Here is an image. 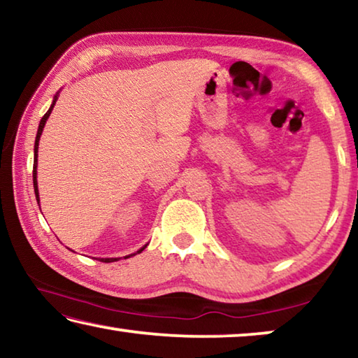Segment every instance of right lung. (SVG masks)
<instances>
[{"label": "right lung", "instance_id": "right-lung-1", "mask_svg": "<svg viewBox=\"0 0 358 358\" xmlns=\"http://www.w3.org/2000/svg\"><path fill=\"white\" fill-rule=\"evenodd\" d=\"M55 102H57V96H55V99H53V104L50 106V108H48V112L44 115V117H42V120H41V123H39V129H38V134H36V142H34V164H33V185H34V194H36V199H38V203H39V192H38V180H36V167H38V147H39V138H41V134H42V129H44V124H45V121H47V118L50 117V113H52V110H53V106H55ZM145 250V246L142 248L141 251H137V252H142ZM115 260H118V259H101V262H115Z\"/></svg>", "mask_w": 358, "mask_h": 358}]
</instances>
